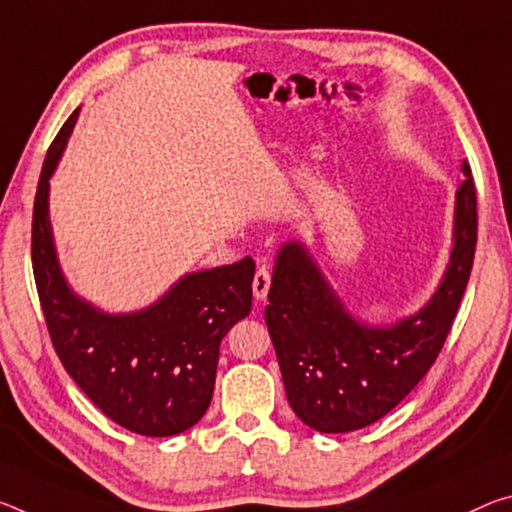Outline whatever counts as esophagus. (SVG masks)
<instances>
[{
	"label": "esophagus",
	"mask_w": 512,
	"mask_h": 512,
	"mask_svg": "<svg viewBox=\"0 0 512 512\" xmlns=\"http://www.w3.org/2000/svg\"><path fill=\"white\" fill-rule=\"evenodd\" d=\"M269 287H271V273L266 266H262V269H257L253 278V296L257 300H266V296H269Z\"/></svg>",
	"instance_id": "34e87169"
}]
</instances>
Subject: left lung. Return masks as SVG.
<instances>
[{
	"label": "left lung",
	"instance_id": "left-lung-1",
	"mask_svg": "<svg viewBox=\"0 0 512 512\" xmlns=\"http://www.w3.org/2000/svg\"><path fill=\"white\" fill-rule=\"evenodd\" d=\"M456 191L453 248L440 287L419 312L369 326L346 310L300 241L278 250L266 305L291 410L319 433H351L394 410L440 355L476 250L472 168Z\"/></svg>",
	"mask_w": 512,
	"mask_h": 512
}]
</instances>
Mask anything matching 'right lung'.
<instances>
[{
	"mask_svg": "<svg viewBox=\"0 0 512 512\" xmlns=\"http://www.w3.org/2000/svg\"><path fill=\"white\" fill-rule=\"evenodd\" d=\"M77 116L79 109L47 150L31 223V262L54 351L118 426L148 437L184 433L212 403L221 339L250 314L255 262L186 273L139 312L109 314L79 298L63 278L50 223V177Z\"/></svg>",
	"mask_w": 512,
	"mask_h": 512,
	"instance_id": "right-lung-1",
	"label": "right lung"
}]
</instances>
